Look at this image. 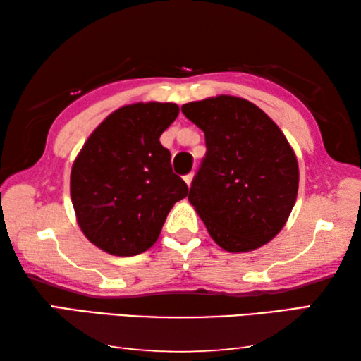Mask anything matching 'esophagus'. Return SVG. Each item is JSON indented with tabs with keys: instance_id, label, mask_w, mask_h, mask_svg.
I'll list each match as a JSON object with an SVG mask.
<instances>
[{
	"instance_id": "esophagus-1",
	"label": "esophagus",
	"mask_w": 361,
	"mask_h": 361,
	"mask_svg": "<svg viewBox=\"0 0 361 361\" xmlns=\"http://www.w3.org/2000/svg\"><path fill=\"white\" fill-rule=\"evenodd\" d=\"M192 178H194V173H189V175H186L185 176V181H186V185L191 188V183H192Z\"/></svg>"
}]
</instances>
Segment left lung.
<instances>
[{
  "mask_svg": "<svg viewBox=\"0 0 361 361\" xmlns=\"http://www.w3.org/2000/svg\"><path fill=\"white\" fill-rule=\"evenodd\" d=\"M183 114L205 133L207 154L188 200L219 247L253 252L271 242L295 207L298 159L279 126L255 103L216 95Z\"/></svg>",
  "mask_w": 361,
  "mask_h": 361,
  "instance_id": "left-lung-1",
  "label": "left lung"
}]
</instances>
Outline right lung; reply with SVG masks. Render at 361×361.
<instances>
[{
    "label": "right lung",
    "mask_w": 361,
    "mask_h": 361,
    "mask_svg": "<svg viewBox=\"0 0 361 361\" xmlns=\"http://www.w3.org/2000/svg\"><path fill=\"white\" fill-rule=\"evenodd\" d=\"M180 113L175 103L138 102L106 116L73 162L70 194L90 243L114 256L146 252L188 186L159 142Z\"/></svg>",
    "instance_id": "right-lung-1"
}]
</instances>
